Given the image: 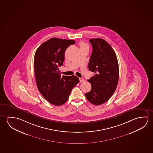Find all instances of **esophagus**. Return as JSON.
Returning <instances> with one entry per match:
<instances>
[{
    "instance_id": "obj_1",
    "label": "esophagus",
    "mask_w": 153,
    "mask_h": 153,
    "mask_svg": "<svg viewBox=\"0 0 153 153\" xmlns=\"http://www.w3.org/2000/svg\"><path fill=\"white\" fill-rule=\"evenodd\" d=\"M80 80V82H83L85 81V79L83 78H79Z\"/></svg>"
}]
</instances>
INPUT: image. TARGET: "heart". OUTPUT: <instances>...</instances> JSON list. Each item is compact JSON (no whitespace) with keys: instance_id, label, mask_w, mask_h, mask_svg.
Segmentation results:
<instances>
[{"instance_id":"1","label":"heart","mask_w":153,"mask_h":153,"mask_svg":"<svg viewBox=\"0 0 153 153\" xmlns=\"http://www.w3.org/2000/svg\"><path fill=\"white\" fill-rule=\"evenodd\" d=\"M80 46L81 48H85V47H88L87 44H86L85 42L81 41L80 42Z\"/></svg>"}]
</instances>
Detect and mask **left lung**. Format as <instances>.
I'll return each instance as SVG.
<instances>
[{"instance_id": "8db88e82", "label": "left lung", "mask_w": 153, "mask_h": 153, "mask_svg": "<svg viewBox=\"0 0 153 153\" xmlns=\"http://www.w3.org/2000/svg\"><path fill=\"white\" fill-rule=\"evenodd\" d=\"M92 47L88 68L95 74L88 81L91 91L85 94L92 104L100 105L108 101L114 94L118 83L119 64L112 47L104 39H91Z\"/></svg>"}]
</instances>
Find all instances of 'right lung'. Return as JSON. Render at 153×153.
<instances>
[{
  "label": "right lung",
  "mask_w": 153,
  "mask_h": 153,
  "mask_svg": "<svg viewBox=\"0 0 153 153\" xmlns=\"http://www.w3.org/2000/svg\"><path fill=\"white\" fill-rule=\"evenodd\" d=\"M73 40L53 38L41 44L34 57L36 85L42 96L51 104L60 106L68 100L79 82L75 75L61 77L58 67L63 65L66 49L75 44Z\"/></svg>",
  "instance_id": "right-lung-1"
}]
</instances>
